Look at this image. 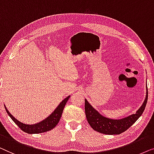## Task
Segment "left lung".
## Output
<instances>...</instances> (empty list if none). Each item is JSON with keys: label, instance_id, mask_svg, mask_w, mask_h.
<instances>
[{"label": "left lung", "instance_id": "obj_1", "mask_svg": "<svg viewBox=\"0 0 154 154\" xmlns=\"http://www.w3.org/2000/svg\"><path fill=\"white\" fill-rule=\"evenodd\" d=\"M148 100V89L146 87V98L140 109L135 114L121 119L107 118L99 113L85 99V114L88 123L94 131L105 135H119L128 129L142 115Z\"/></svg>", "mask_w": 154, "mask_h": 154}]
</instances>
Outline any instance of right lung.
Here are the masks:
<instances>
[{"instance_id":"add662e5","label":"right lung","mask_w":154,"mask_h":154,"mask_svg":"<svg viewBox=\"0 0 154 154\" xmlns=\"http://www.w3.org/2000/svg\"><path fill=\"white\" fill-rule=\"evenodd\" d=\"M70 96L67 97L60 103L57 107L56 108L54 111L49 115L48 117H47L45 119H44L40 122L37 123L35 124H25V123H21V121H19L15 119L11 114L10 113L7 108H5L6 112L8 115L10 116V117L12 119V121L22 130L25 133H29V134H38L41 133H45V132L49 131L51 129H53L56 125L58 124V123L59 122V120L60 117H61L63 111L65 107V105L67 103V101L68 100V99L70 98Z\"/></svg>"}]
</instances>
